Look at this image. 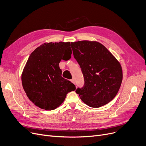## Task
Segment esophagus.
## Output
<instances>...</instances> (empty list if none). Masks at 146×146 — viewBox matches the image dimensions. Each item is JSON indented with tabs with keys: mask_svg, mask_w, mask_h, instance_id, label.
<instances>
[{
	"mask_svg": "<svg viewBox=\"0 0 146 146\" xmlns=\"http://www.w3.org/2000/svg\"><path fill=\"white\" fill-rule=\"evenodd\" d=\"M70 81H71V82H72V83H74V84L75 82H74V79H71V80H70Z\"/></svg>",
	"mask_w": 146,
	"mask_h": 146,
	"instance_id": "obj_1",
	"label": "esophagus"
}]
</instances>
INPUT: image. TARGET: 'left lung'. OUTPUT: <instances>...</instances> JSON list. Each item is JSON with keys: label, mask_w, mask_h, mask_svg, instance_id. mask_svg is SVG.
<instances>
[{"label": "left lung", "mask_w": 146, "mask_h": 146, "mask_svg": "<svg viewBox=\"0 0 146 146\" xmlns=\"http://www.w3.org/2000/svg\"><path fill=\"white\" fill-rule=\"evenodd\" d=\"M71 46L85 79L84 86L76 89V94L92 108L109 103L117 95L122 83L119 62L99 42L84 40L71 42Z\"/></svg>", "instance_id": "obj_1"}]
</instances>
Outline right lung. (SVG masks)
I'll use <instances>...</instances> for the list:
<instances>
[{
    "label": "right lung",
    "instance_id": "add662e5",
    "mask_svg": "<svg viewBox=\"0 0 146 146\" xmlns=\"http://www.w3.org/2000/svg\"><path fill=\"white\" fill-rule=\"evenodd\" d=\"M70 42H47L29 56L23 70L22 86L29 100L39 108L51 111L62 104L66 95L76 89L61 76V59L71 58Z\"/></svg>",
    "mask_w": 146,
    "mask_h": 146
}]
</instances>
